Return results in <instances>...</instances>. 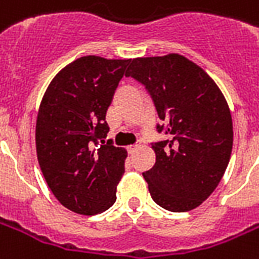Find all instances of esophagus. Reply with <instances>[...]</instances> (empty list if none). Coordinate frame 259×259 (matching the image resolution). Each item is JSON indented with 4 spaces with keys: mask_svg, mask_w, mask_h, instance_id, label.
Returning a JSON list of instances; mask_svg holds the SVG:
<instances>
[{
    "mask_svg": "<svg viewBox=\"0 0 259 259\" xmlns=\"http://www.w3.org/2000/svg\"><path fill=\"white\" fill-rule=\"evenodd\" d=\"M137 148H139V145H130V147H127V152L129 154H135Z\"/></svg>",
    "mask_w": 259,
    "mask_h": 259,
    "instance_id": "34e87169",
    "label": "esophagus"
}]
</instances>
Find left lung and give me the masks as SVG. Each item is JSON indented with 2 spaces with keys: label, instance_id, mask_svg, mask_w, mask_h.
Listing matches in <instances>:
<instances>
[{
  "label": "left lung",
  "instance_id": "8db88e82",
  "mask_svg": "<svg viewBox=\"0 0 259 259\" xmlns=\"http://www.w3.org/2000/svg\"><path fill=\"white\" fill-rule=\"evenodd\" d=\"M126 76L144 86L168 139L152 143L154 167L143 173L154 202L168 211L198 207L217 188L233 144L232 116L215 82L184 56L133 59Z\"/></svg>",
  "mask_w": 259,
  "mask_h": 259
}]
</instances>
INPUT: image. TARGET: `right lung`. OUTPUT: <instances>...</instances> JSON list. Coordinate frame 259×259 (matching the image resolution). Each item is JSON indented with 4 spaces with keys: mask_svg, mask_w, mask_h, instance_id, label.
<instances>
[{
    "mask_svg": "<svg viewBox=\"0 0 259 259\" xmlns=\"http://www.w3.org/2000/svg\"><path fill=\"white\" fill-rule=\"evenodd\" d=\"M129 63L81 57L44 95L35 126L38 162L53 195L71 211L95 215L116 200L126 151L105 141V114Z\"/></svg>",
    "mask_w": 259,
    "mask_h": 259,
    "instance_id": "obj_1",
    "label": "right lung"
}]
</instances>
